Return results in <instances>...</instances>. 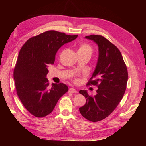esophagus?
Here are the masks:
<instances>
[{
    "instance_id": "1",
    "label": "esophagus",
    "mask_w": 146,
    "mask_h": 146,
    "mask_svg": "<svg viewBox=\"0 0 146 146\" xmlns=\"http://www.w3.org/2000/svg\"><path fill=\"white\" fill-rule=\"evenodd\" d=\"M68 92H70V93H77V91H76V90L75 89V88H70L69 90H68Z\"/></svg>"
}]
</instances>
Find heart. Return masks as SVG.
<instances>
[{"label":"heart","mask_w":146,"mask_h":146,"mask_svg":"<svg viewBox=\"0 0 146 146\" xmlns=\"http://www.w3.org/2000/svg\"><path fill=\"white\" fill-rule=\"evenodd\" d=\"M92 48L87 44H82L80 46V47L78 49V52H89L92 53Z\"/></svg>","instance_id":"obj_1"}]
</instances>
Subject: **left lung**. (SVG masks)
I'll return each instance as SVG.
<instances>
[{"label": "left lung", "mask_w": 146, "mask_h": 146, "mask_svg": "<svg viewBox=\"0 0 146 146\" xmlns=\"http://www.w3.org/2000/svg\"><path fill=\"white\" fill-rule=\"evenodd\" d=\"M94 41L98 48V56L91 80L88 85H97V94L90 96L87 90L80 94L86 98V104L79 108L82 115L92 122L107 117L115 109L125 92L128 80L126 65L120 51L104 37L90 35L85 37Z\"/></svg>", "instance_id": "obj_1"}]
</instances>
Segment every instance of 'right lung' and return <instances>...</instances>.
I'll list each match as a JSON object with an SVG mask.
<instances>
[{"label": "right lung", "mask_w": 146, "mask_h": 146, "mask_svg": "<svg viewBox=\"0 0 146 146\" xmlns=\"http://www.w3.org/2000/svg\"><path fill=\"white\" fill-rule=\"evenodd\" d=\"M78 35L48 31L30 38L21 49L14 71L17 94L22 104L34 116L43 117L51 113L59 99L68 90L64 83L49 86L48 67L62 46Z\"/></svg>", "instance_id": "1"}]
</instances>
